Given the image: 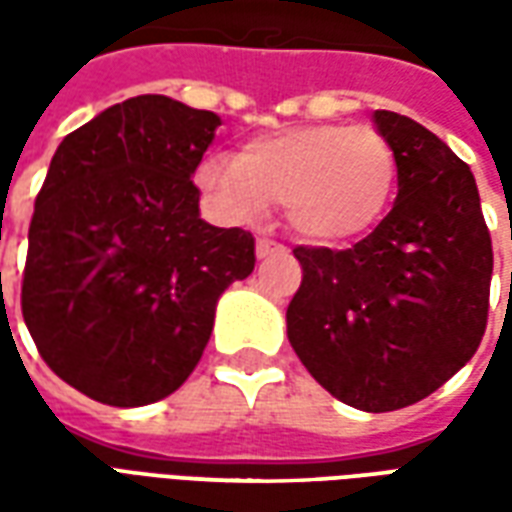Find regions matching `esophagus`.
I'll return each mask as SVG.
<instances>
[{
  "label": "esophagus",
  "mask_w": 512,
  "mask_h": 512,
  "mask_svg": "<svg viewBox=\"0 0 512 512\" xmlns=\"http://www.w3.org/2000/svg\"><path fill=\"white\" fill-rule=\"evenodd\" d=\"M255 252L257 257H268V255H277V252H285V246L277 244V241H271V238H257Z\"/></svg>",
  "instance_id": "1"
}]
</instances>
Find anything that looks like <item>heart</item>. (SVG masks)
<instances>
[{
  "label": "heart",
  "mask_w": 512,
  "mask_h": 512,
  "mask_svg": "<svg viewBox=\"0 0 512 512\" xmlns=\"http://www.w3.org/2000/svg\"><path fill=\"white\" fill-rule=\"evenodd\" d=\"M197 183L235 219L282 202L301 238L340 244L384 219L397 183V156L376 128L321 123L257 136L238 156L205 158Z\"/></svg>",
  "instance_id": "b5f03b06"
}]
</instances>
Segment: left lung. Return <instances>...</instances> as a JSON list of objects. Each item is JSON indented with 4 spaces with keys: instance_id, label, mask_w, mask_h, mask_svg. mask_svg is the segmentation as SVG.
Here are the masks:
<instances>
[{
    "instance_id": "obj_1",
    "label": "left lung",
    "mask_w": 512,
    "mask_h": 512,
    "mask_svg": "<svg viewBox=\"0 0 512 512\" xmlns=\"http://www.w3.org/2000/svg\"><path fill=\"white\" fill-rule=\"evenodd\" d=\"M397 156V200L351 249L296 246L288 340L318 384L370 414L417 403L477 351L488 323L491 233L472 169L419 126L373 115Z\"/></svg>"
}]
</instances>
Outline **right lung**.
Instances as JSON below:
<instances>
[{
    "label": "right lung",
    "instance_id": "obj_1",
    "mask_svg": "<svg viewBox=\"0 0 512 512\" xmlns=\"http://www.w3.org/2000/svg\"><path fill=\"white\" fill-rule=\"evenodd\" d=\"M222 120L167 95L109 106L57 147L29 222L21 312L43 362L98 403L172 395L255 238L200 219L191 183Z\"/></svg>",
    "mask_w": 512,
    "mask_h": 512
}]
</instances>
